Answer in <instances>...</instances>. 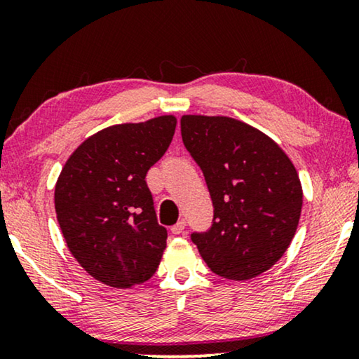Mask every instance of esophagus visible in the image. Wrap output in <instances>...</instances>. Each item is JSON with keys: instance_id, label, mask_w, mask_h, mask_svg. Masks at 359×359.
Instances as JSON below:
<instances>
[{"instance_id": "obj_1", "label": "esophagus", "mask_w": 359, "mask_h": 359, "mask_svg": "<svg viewBox=\"0 0 359 359\" xmlns=\"http://www.w3.org/2000/svg\"><path fill=\"white\" fill-rule=\"evenodd\" d=\"M184 229H186V220L180 219L178 222H176L173 227H171V232H173L175 235H181V233H184Z\"/></svg>"}]
</instances>
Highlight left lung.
Listing matches in <instances>:
<instances>
[{
	"mask_svg": "<svg viewBox=\"0 0 359 359\" xmlns=\"http://www.w3.org/2000/svg\"><path fill=\"white\" fill-rule=\"evenodd\" d=\"M181 137L203 171L214 217L191 240L210 271L245 281L273 266L296 233L302 209L297 171L279 145L224 116H183Z\"/></svg>",
	"mask_w": 359,
	"mask_h": 359,
	"instance_id": "1",
	"label": "left lung"
}]
</instances>
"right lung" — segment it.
Instances as JSON below:
<instances>
[{
	"label": "right lung",
	"mask_w": 359,
	"mask_h": 359,
	"mask_svg": "<svg viewBox=\"0 0 359 359\" xmlns=\"http://www.w3.org/2000/svg\"><path fill=\"white\" fill-rule=\"evenodd\" d=\"M176 119L112 126L86 139L55 186L62 233L97 281L132 287L154 276L166 247L145 176L173 140Z\"/></svg>",
	"instance_id": "right-lung-1"
}]
</instances>
